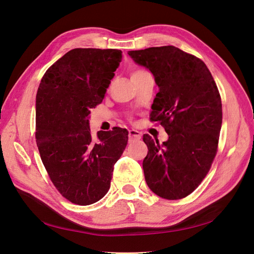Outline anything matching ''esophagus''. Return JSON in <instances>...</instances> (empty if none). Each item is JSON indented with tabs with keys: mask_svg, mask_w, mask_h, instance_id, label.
Here are the masks:
<instances>
[{
	"mask_svg": "<svg viewBox=\"0 0 254 254\" xmlns=\"http://www.w3.org/2000/svg\"><path fill=\"white\" fill-rule=\"evenodd\" d=\"M142 134L137 129H129L128 130V138L129 140H139L141 139Z\"/></svg>",
	"mask_w": 254,
	"mask_h": 254,
	"instance_id": "34e87169",
	"label": "esophagus"
}]
</instances>
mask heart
Segmentation results:
<instances>
[{"instance_id":"heart-1","label":"heart","mask_w":254,"mask_h":254,"mask_svg":"<svg viewBox=\"0 0 254 254\" xmlns=\"http://www.w3.org/2000/svg\"><path fill=\"white\" fill-rule=\"evenodd\" d=\"M145 74H149V73L146 71H143V70H138V71H135L134 73H132L131 76H140V75H145Z\"/></svg>"}]
</instances>
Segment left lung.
<instances>
[{
	"label": "left lung",
	"mask_w": 254,
	"mask_h": 254,
	"mask_svg": "<svg viewBox=\"0 0 254 254\" xmlns=\"http://www.w3.org/2000/svg\"><path fill=\"white\" fill-rule=\"evenodd\" d=\"M127 53L153 74L159 90L150 119L169 135L162 145L143 136L148 147L143 161L146 183L163 198H183L201 184L217 152L222 123L218 88L203 61L175 46Z\"/></svg>",
	"instance_id": "obj_1"
}]
</instances>
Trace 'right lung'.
<instances>
[{
	"label": "right lung",
	"mask_w": 254,
	"mask_h": 254,
	"mask_svg": "<svg viewBox=\"0 0 254 254\" xmlns=\"http://www.w3.org/2000/svg\"><path fill=\"white\" fill-rule=\"evenodd\" d=\"M122 50L75 48L44 74L36 97V142L50 180L70 202L86 206L108 192L115 163L127 144L126 128H89L90 109L102 103Z\"/></svg>",
	"instance_id": "obj_1"
}]
</instances>
